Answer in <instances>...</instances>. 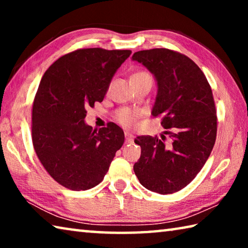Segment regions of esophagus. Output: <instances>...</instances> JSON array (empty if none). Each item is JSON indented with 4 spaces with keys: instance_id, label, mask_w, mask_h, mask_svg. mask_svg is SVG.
I'll use <instances>...</instances> for the list:
<instances>
[{
    "instance_id": "1",
    "label": "esophagus",
    "mask_w": 248,
    "mask_h": 248,
    "mask_svg": "<svg viewBox=\"0 0 248 248\" xmlns=\"http://www.w3.org/2000/svg\"><path fill=\"white\" fill-rule=\"evenodd\" d=\"M124 136H125V142H127L128 144L132 143V142H133V136H132V134L129 133V132H124Z\"/></svg>"
}]
</instances>
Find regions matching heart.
I'll list each match as a JSON object with an SVG mask.
<instances>
[{
    "mask_svg": "<svg viewBox=\"0 0 248 248\" xmlns=\"http://www.w3.org/2000/svg\"><path fill=\"white\" fill-rule=\"evenodd\" d=\"M144 75H150L145 71H139V72H136L132 74L131 78H136L139 77H144ZM115 120L117 123L124 125L125 128H131L136 124L138 118L140 117V112L138 110H132V109L129 108H120L115 112Z\"/></svg>",
    "mask_w": 248,
    "mask_h": 248,
    "instance_id": "1",
    "label": "heart"
}]
</instances>
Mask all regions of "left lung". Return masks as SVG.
Masks as SVG:
<instances>
[{
    "label": "left lung",
    "mask_w": 248,
    "mask_h": 248,
    "mask_svg": "<svg viewBox=\"0 0 248 248\" xmlns=\"http://www.w3.org/2000/svg\"><path fill=\"white\" fill-rule=\"evenodd\" d=\"M132 59L156 78L152 115L161 117L166 129L161 138L141 136L134 140L141 146L134 174L146 189L174 194L194 180L216 143L217 119L211 86L190 58L174 50H142Z\"/></svg>",
    "instance_id": "obj_1"
}]
</instances>
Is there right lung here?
<instances>
[{
    "label": "right lung",
    "mask_w": 248,
    "mask_h": 248,
    "mask_svg": "<svg viewBox=\"0 0 248 248\" xmlns=\"http://www.w3.org/2000/svg\"><path fill=\"white\" fill-rule=\"evenodd\" d=\"M130 54V50L78 49L59 58L41 78L32 105V145L48 174L68 189L98 185L124 144L117 124L93 130L84 119L87 108L103 102Z\"/></svg>",
    "instance_id": "1"
}]
</instances>
